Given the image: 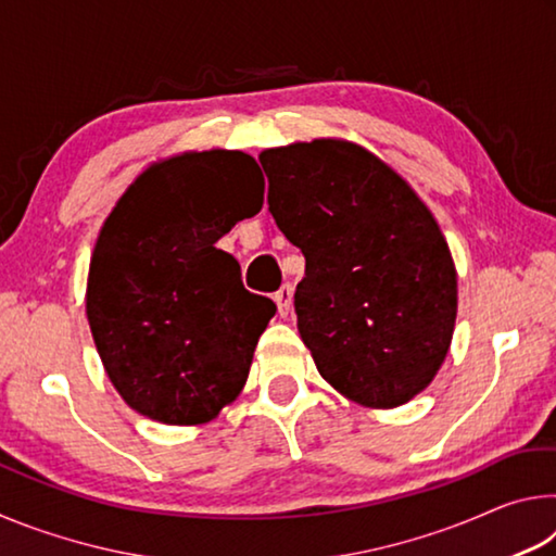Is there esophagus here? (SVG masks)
Returning a JSON list of instances; mask_svg holds the SVG:
<instances>
[{
	"instance_id": "esophagus-1",
	"label": "esophagus",
	"mask_w": 556,
	"mask_h": 556,
	"mask_svg": "<svg viewBox=\"0 0 556 556\" xmlns=\"http://www.w3.org/2000/svg\"><path fill=\"white\" fill-rule=\"evenodd\" d=\"M275 301H277V308H279V316H289L291 314V306H294V289H291V285H285L281 287L277 294H275Z\"/></svg>"
}]
</instances>
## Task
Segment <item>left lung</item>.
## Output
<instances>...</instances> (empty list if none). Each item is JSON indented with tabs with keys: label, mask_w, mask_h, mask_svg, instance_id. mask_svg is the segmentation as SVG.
<instances>
[{
	"label": "left lung",
	"mask_w": 556,
	"mask_h": 556,
	"mask_svg": "<svg viewBox=\"0 0 556 556\" xmlns=\"http://www.w3.org/2000/svg\"><path fill=\"white\" fill-rule=\"evenodd\" d=\"M269 213L306 257L294 308L318 372L365 407L434 380L456 324V269L427 205L365 149H267Z\"/></svg>",
	"instance_id": "left-lung-1"
}]
</instances>
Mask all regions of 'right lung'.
I'll list each match as a JSON object with an SVG mask.
<instances>
[{"label":"right lung","mask_w":556,"mask_h":556,"mask_svg":"<svg viewBox=\"0 0 556 556\" xmlns=\"http://www.w3.org/2000/svg\"><path fill=\"white\" fill-rule=\"evenodd\" d=\"M262 201L255 159L213 149L149 168L102 225L88 321L112 384L144 417L208 421L248 380L277 306L242 287L215 242Z\"/></svg>","instance_id":"right-lung-1"}]
</instances>
